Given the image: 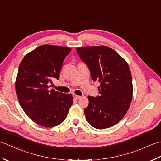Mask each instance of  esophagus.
<instances>
[{
    "label": "esophagus",
    "instance_id": "34e87169",
    "mask_svg": "<svg viewBox=\"0 0 161 161\" xmlns=\"http://www.w3.org/2000/svg\"><path fill=\"white\" fill-rule=\"evenodd\" d=\"M73 97L75 100H79V99H80L81 97V96H80V95H73Z\"/></svg>",
    "mask_w": 161,
    "mask_h": 161
}]
</instances>
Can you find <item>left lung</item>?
Masks as SVG:
<instances>
[{
  "label": "left lung",
  "mask_w": 161,
  "mask_h": 161,
  "mask_svg": "<svg viewBox=\"0 0 161 161\" xmlns=\"http://www.w3.org/2000/svg\"><path fill=\"white\" fill-rule=\"evenodd\" d=\"M93 81L100 82L99 95L88 96L84 114L93 127L107 129L117 124L127 112L133 96L132 77L128 64L114 50L104 46L77 47Z\"/></svg>",
  "instance_id": "8db88e82"
}]
</instances>
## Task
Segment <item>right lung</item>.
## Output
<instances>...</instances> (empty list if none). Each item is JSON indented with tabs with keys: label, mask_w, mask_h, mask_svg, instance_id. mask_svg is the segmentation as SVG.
I'll use <instances>...</instances> for the list:
<instances>
[{
	"label": "right lung",
	"mask_w": 161,
	"mask_h": 161,
	"mask_svg": "<svg viewBox=\"0 0 161 161\" xmlns=\"http://www.w3.org/2000/svg\"><path fill=\"white\" fill-rule=\"evenodd\" d=\"M68 47L42 45L23 57L15 82L20 107L36 124L54 127L66 119L73 104V95L50 89L53 79L59 80Z\"/></svg>",
	"instance_id": "1"
}]
</instances>
